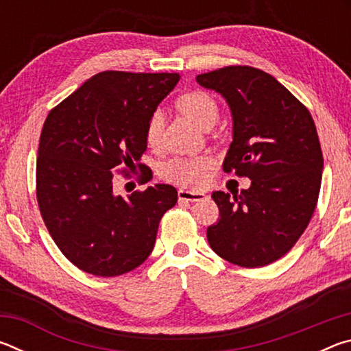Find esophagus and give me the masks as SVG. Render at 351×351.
<instances>
[{
  "instance_id": "34e87169",
  "label": "esophagus",
  "mask_w": 351,
  "mask_h": 351,
  "mask_svg": "<svg viewBox=\"0 0 351 351\" xmlns=\"http://www.w3.org/2000/svg\"><path fill=\"white\" fill-rule=\"evenodd\" d=\"M178 198H180V201H201L206 198V193L198 192V190L180 189L178 190Z\"/></svg>"
}]
</instances>
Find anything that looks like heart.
I'll return each mask as SVG.
<instances>
[{
    "mask_svg": "<svg viewBox=\"0 0 351 351\" xmlns=\"http://www.w3.org/2000/svg\"><path fill=\"white\" fill-rule=\"evenodd\" d=\"M176 108L184 116L201 128H210L217 122L219 108L217 100L206 91H189L176 99ZM164 117L161 111H153L145 125V141L148 147L158 148L161 145ZM213 161L209 156H182L173 158L165 162L161 169V178L165 181L180 184V186H203Z\"/></svg>",
    "mask_w": 351,
    "mask_h": 351,
    "instance_id": "obj_1",
    "label": "heart"
}]
</instances>
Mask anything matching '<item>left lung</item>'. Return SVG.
Returning <instances> with one entry per match:
<instances>
[{
    "instance_id": "left-lung-1",
    "label": "left lung",
    "mask_w": 351,
    "mask_h": 351,
    "mask_svg": "<svg viewBox=\"0 0 351 351\" xmlns=\"http://www.w3.org/2000/svg\"><path fill=\"white\" fill-rule=\"evenodd\" d=\"M197 80L232 111L234 141L223 170L251 180L240 193H212L219 218L207 240L230 263L266 266L295 245L316 209L324 169L316 125L306 106L261 69L235 64Z\"/></svg>"
}]
</instances>
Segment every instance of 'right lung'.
I'll return each mask as SVG.
<instances>
[{
    "label": "right lung",
    "instance_id": "1",
    "mask_svg": "<svg viewBox=\"0 0 351 351\" xmlns=\"http://www.w3.org/2000/svg\"><path fill=\"white\" fill-rule=\"evenodd\" d=\"M180 80L176 73L104 71L54 106L40 134L35 192L41 218L62 254L97 277H116L144 263L158 226L178 201L169 184L112 192L116 171L150 181L139 162L145 125Z\"/></svg>",
    "mask_w": 351,
    "mask_h": 351
}]
</instances>
